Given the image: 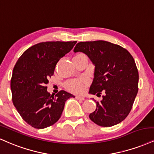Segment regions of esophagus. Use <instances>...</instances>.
<instances>
[{"label": "esophagus", "instance_id": "obj_1", "mask_svg": "<svg viewBox=\"0 0 154 154\" xmlns=\"http://www.w3.org/2000/svg\"><path fill=\"white\" fill-rule=\"evenodd\" d=\"M75 99H78V100H81V101L85 100L84 97H81V96H75Z\"/></svg>", "mask_w": 154, "mask_h": 154}]
</instances>
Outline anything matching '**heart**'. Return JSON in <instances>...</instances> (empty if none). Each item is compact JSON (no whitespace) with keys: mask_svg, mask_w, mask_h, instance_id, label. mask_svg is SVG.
<instances>
[{"mask_svg":"<svg viewBox=\"0 0 154 154\" xmlns=\"http://www.w3.org/2000/svg\"><path fill=\"white\" fill-rule=\"evenodd\" d=\"M84 54H79L77 55H83ZM89 84V81L86 78H80L78 79L69 81L66 84V88L68 91L75 94H83L86 91V87Z\"/></svg>","mask_w":154,"mask_h":154,"instance_id":"b5f03b06","label":"heart"}]
</instances>
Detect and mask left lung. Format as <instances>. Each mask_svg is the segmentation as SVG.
<instances>
[{"instance_id":"obj_1","label":"left lung","mask_w":154,"mask_h":154,"mask_svg":"<svg viewBox=\"0 0 154 154\" xmlns=\"http://www.w3.org/2000/svg\"><path fill=\"white\" fill-rule=\"evenodd\" d=\"M74 52H82L95 66L89 93L101 96L97 109L89 115L94 123L111 127L123 121L133 107L138 91V71L131 54L118 45L106 41L81 42Z\"/></svg>"}]
</instances>
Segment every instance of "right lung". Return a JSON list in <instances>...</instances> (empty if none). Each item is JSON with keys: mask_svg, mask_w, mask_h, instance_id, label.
I'll return each mask as SVG.
<instances>
[{"mask_svg": "<svg viewBox=\"0 0 154 154\" xmlns=\"http://www.w3.org/2000/svg\"><path fill=\"white\" fill-rule=\"evenodd\" d=\"M73 42H45L25 51L13 70L11 88L16 110L27 124L37 129L50 127L61 117L71 94L61 90L55 96L47 91L48 79L57 62L69 52Z\"/></svg>", "mask_w": 154, "mask_h": 154, "instance_id": "obj_1", "label": "right lung"}]
</instances>
